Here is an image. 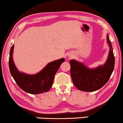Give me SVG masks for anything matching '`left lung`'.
Listing matches in <instances>:
<instances>
[{"mask_svg": "<svg viewBox=\"0 0 123 123\" xmlns=\"http://www.w3.org/2000/svg\"><path fill=\"white\" fill-rule=\"evenodd\" d=\"M107 42L110 50L108 60L104 65L90 69L84 63L74 60L70 61L72 80L76 88L80 91H95L102 88L109 80L115 67V58L108 35Z\"/></svg>", "mask_w": 123, "mask_h": 123, "instance_id": "left-lung-1", "label": "left lung"}]
</instances>
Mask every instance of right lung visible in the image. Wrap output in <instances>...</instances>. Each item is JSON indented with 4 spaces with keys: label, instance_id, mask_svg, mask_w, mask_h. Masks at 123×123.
I'll return each instance as SVG.
<instances>
[{
    "label": "right lung",
    "instance_id": "obj_1",
    "mask_svg": "<svg viewBox=\"0 0 123 123\" xmlns=\"http://www.w3.org/2000/svg\"><path fill=\"white\" fill-rule=\"evenodd\" d=\"M13 50L12 45L10 51L9 69L11 74L19 88L31 94L47 92L52 87L55 74L61 63L65 61V59L51 62L39 73L31 75L18 71L12 60Z\"/></svg>",
    "mask_w": 123,
    "mask_h": 123
}]
</instances>
